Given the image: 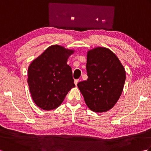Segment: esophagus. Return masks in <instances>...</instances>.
<instances>
[{
  "label": "esophagus",
  "instance_id": "1",
  "mask_svg": "<svg viewBox=\"0 0 151 151\" xmlns=\"http://www.w3.org/2000/svg\"><path fill=\"white\" fill-rule=\"evenodd\" d=\"M79 82V80H75V82H74V83H75V86H77V84H78V83Z\"/></svg>",
  "mask_w": 151,
  "mask_h": 151
}]
</instances>
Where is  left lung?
Listing matches in <instances>:
<instances>
[{"instance_id": "left-lung-1", "label": "left lung", "mask_w": 151, "mask_h": 151, "mask_svg": "<svg viewBox=\"0 0 151 151\" xmlns=\"http://www.w3.org/2000/svg\"><path fill=\"white\" fill-rule=\"evenodd\" d=\"M88 78L77 86L86 105L97 113L110 110L123 90L126 71L120 60L108 48L97 47L87 52Z\"/></svg>"}]
</instances>
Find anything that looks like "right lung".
Returning <instances> with one entry per match:
<instances>
[{
  "label": "right lung",
  "instance_id": "obj_1",
  "mask_svg": "<svg viewBox=\"0 0 151 151\" xmlns=\"http://www.w3.org/2000/svg\"><path fill=\"white\" fill-rule=\"evenodd\" d=\"M75 50L58 45L49 47L34 60L28 69V84L34 103L44 110L62 104L68 92L75 87L67 60Z\"/></svg>",
  "mask_w": 151,
  "mask_h": 151
}]
</instances>
